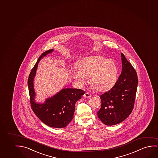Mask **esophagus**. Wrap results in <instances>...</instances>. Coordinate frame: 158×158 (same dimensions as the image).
Segmentation results:
<instances>
[{"instance_id": "1", "label": "esophagus", "mask_w": 158, "mask_h": 158, "mask_svg": "<svg viewBox=\"0 0 158 158\" xmlns=\"http://www.w3.org/2000/svg\"><path fill=\"white\" fill-rule=\"evenodd\" d=\"M84 97L86 98H90L91 97V95H90L89 93L86 92V93L84 94Z\"/></svg>"}]
</instances>
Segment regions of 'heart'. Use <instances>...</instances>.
Listing matches in <instances>:
<instances>
[{"label": "heart", "instance_id": "1", "mask_svg": "<svg viewBox=\"0 0 158 158\" xmlns=\"http://www.w3.org/2000/svg\"><path fill=\"white\" fill-rule=\"evenodd\" d=\"M71 75L81 85H85V77L89 76V83L96 90L105 91L111 89L116 82L118 68L112 60L91 56L81 60L78 70H71Z\"/></svg>", "mask_w": 158, "mask_h": 158}]
</instances>
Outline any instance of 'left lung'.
I'll return each instance as SVG.
<instances>
[{"label":"left lung","mask_w":158,"mask_h":158,"mask_svg":"<svg viewBox=\"0 0 158 158\" xmlns=\"http://www.w3.org/2000/svg\"><path fill=\"white\" fill-rule=\"evenodd\" d=\"M122 71L109 91L100 95L101 107L98 118L107 126L120 123L127 118L134 108L138 84L135 70L121 53Z\"/></svg>","instance_id":"8db88e82"}]
</instances>
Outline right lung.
Wrapping results in <instances>:
<instances>
[{
    "label": "right lung",
    "mask_w": 158,
    "mask_h": 158,
    "mask_svg": "<svg viewBox=\"0 0 158 158\" xmlns=\"http://www.w3.org/2000/svg\"><path fill=\"white\" fill-rule=\"evenodd\" d=\"M53 51V49L49 50L40 56L29 74L27 84L31 108L34 113L47 126L60 128L67 126L73 120L76 102L81 98L85 91L81 89L64 88L52 97L47 98L42 104L35 101L36 93L33 88V80L38 63L43 57Z\"/></svg>",
    "instance_id": "1"
}]
</instances>
